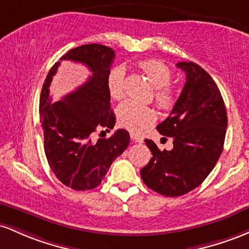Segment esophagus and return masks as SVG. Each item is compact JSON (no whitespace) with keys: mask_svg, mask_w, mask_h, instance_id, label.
I'll return each instance as SVG.
<instances>
[{"mask_svg":"<svg viewBox=\"0 0 249 249\" xmlns=\"http://www.w3.org/2000/svg\"><path fill=\"white\" fill-rule=\"evenodd\" d=\"M130 139H132L134 142H138V143H142V142H143V139H142L141 136H139L138 134H135V133L130 134Z\"/></svg>","mask_w":249,"mask_h":249,"instance_id":"1","label":"esophagus"}]
</instances>
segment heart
Here are the masks:
<instances>
[{
  "label": "heart",
  "instance_id": "heart-1",
  "mask_svg": "<svg viewBox=\"0 0 249 249\" xmlns=\"http://www.w3.org/2000/svg\"><path fill=\"white\" fill-rule=\"evenodd\" d=\"M138 66L155 87L154 97L159 107L162 109L172 108L175 103V94L169 87L172 71L168 67L156 58L142 60ZM107 89L113 100H121L124 96V71L122 67H113L108 72ZM155 111L149 106L125 101L117 108L119 124L133 133H142L155 121Z\"/></svg>",
  "mask_w": 249,
  "mask_h": 249
}]
</instances>
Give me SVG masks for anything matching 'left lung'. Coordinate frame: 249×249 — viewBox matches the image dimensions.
<instances>
[{"mask_svg": "<svg viewBox=\"0 0 249 249\" xmlns=\"http://www.w3.org/2000/svg\"><path fill=\"white\" fill-rule=\"evenodd\" d=\"M186 72L182 93L169 116L156 127L173 139L172 150H160L144 140L153 158L141 169L147 187L164 195L181 196L200 186L219 160L225 143L227 111L216 83L194 62H178Z\"/></svg>", "mask_w": 249, "mask_h": 249, "instance_id": "obj_1", "label": "left lung"}]
</instances>
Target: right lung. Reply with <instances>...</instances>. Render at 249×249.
<instances>
[{
  "mask_svg": "<svg viewBox=\"0 0 249 249\" xmlns=\"http://www.w3.org/2000/svg\"><path fill=\"white\" fill-rule=\"evenodd\" d=\"M114 57L113 49L97 43L71 49L60 60L87 66L91 71L87 82L60 101L52 102L49 87L60 66L56 62L42 87L40 122L44 153L55 177L74 191L100 186L113 161L129 144V133L125 129H117L110 138L94 140L95 133L109 132L115 125L107 89V75Z\"/></svg>",
  "mask_w": 249,
  "mask_h": 249,
  "instance_id": "1",
  "label": "right lung"
}]
</instances>
